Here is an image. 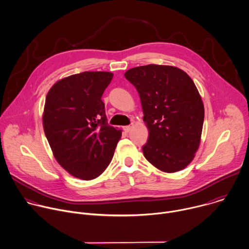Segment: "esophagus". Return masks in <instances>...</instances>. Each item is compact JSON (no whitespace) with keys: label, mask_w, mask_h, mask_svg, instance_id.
I'll use <instances>...</instances> for the list:
<instances>
[{"label":"esophagus","mask_w":249,"mask_h":249,"mask_svg":"<svg viewBox=\"0 0 249 249\" xmlns=\"http://www.w3.org/2000/svg\"><path fill=\"white\" fill-rule=\"evenodd\" d=\"M132 127H133V124H129V125L124 126V130H125L126 132H129V131L132 129Z\"/></svg>","instance_id":"1"}]
</instances>
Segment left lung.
I'll return each mask as SVG.
<instances>
[{"label":"left lung","instance_id":"1","mask_svg":"<svg viewBox=\"0 0 249 249\" xmlns=\"http://www.w3.org/2000/svg\"><path fill=\"white\" fill-rule=\"evenodd\" d=\"M136 88L149 131L144 157L165 173L186 168L199 148L204 105L193 80L173 66L147 65L125 71Z\"/></svg>","mask_w":249,"mask_h":249}]
</instances>
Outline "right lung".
I'll use <instances>...</instances> for the list:
<instances>
[{"instance_id": "right-lung-1", "label": "right lung", "mask_w": 249, "mask_h": 249, "mask_svg": "<svg viewBox=\"0 0 249 249\" xmlns=\"http://www.w3.org/2000/svg\"><path fill=\"white\" fill-rule=\"evenodd\" d=\"M109 71H83L58 80L47 93L43 128L57 162L72 177L94 179L110 165L122 130L107 123L102 95Z\"/></svg>"}]
</instances>
